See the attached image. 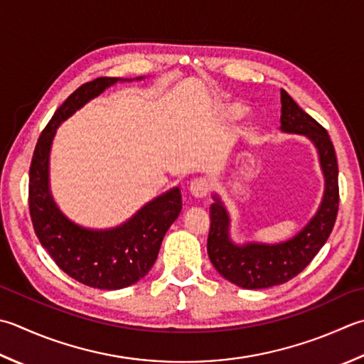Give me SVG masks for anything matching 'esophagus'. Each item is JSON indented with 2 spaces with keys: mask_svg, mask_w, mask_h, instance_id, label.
<instances>
[{
  "mask_svg": "<svg viewBox=\"0 0 364 364\" xmlns=\"http://www.w3.org/2000/svg\"><path fill=\"white\" fill-rule=\"evenodd\" d=\"M210 189H211V184L208 180H206V178H197V180L192 181L189 186L191 194L196 198H205L206 196H208Z\"/></svg>",
  "mask_w": 364,
  "mask_h": 364,
  "instance_id": "34e87169",
  "label": "esophagus"
}]
</instances>
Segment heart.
Segmentation results:
<instances>
[{
	"label": "heart",
	"mask_w": 364,
	"mask_h": 364,
	"mask_svg": "<svg viewBox=\"0 0 364 364\" xmlns=\"http://www.w3.org/2000/svg\"><path fill=\"white\" fill-rule=\"evenodd\" d=\"M249 113V107L240 101L227 102L223 105V118L227 123H237V121L243 119Z\"/></svg>",
	"instance_id": "obj_1"
}]
</instances>
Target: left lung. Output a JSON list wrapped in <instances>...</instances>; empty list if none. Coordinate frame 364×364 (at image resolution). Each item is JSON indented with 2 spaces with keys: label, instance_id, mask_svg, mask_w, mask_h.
Masks as SVG:
<instances>
[{
  "label": "left lung",
  "instance_id": "left-lung-1",
  "mask_svg": "<svg viewBox=\"0 0 364 364\" xmlns=\"http://www.w3.org/2000/svg\"><path fill=\"white\" fill-rule=\"evenodd\" d=\"M281 132L304 135L317 149L325 188L316 215L301 230L281 243L246 241L230 237V215L218 194L210 206L208 255L218 273L238 287L257 290L290 281L309 265L326 243L338 216V161L330 135L281 90Z\"/></svg>",
  "mask_w": 364,
  "mask_h": 364
}]
</instances>
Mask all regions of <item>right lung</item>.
<instances>
[{
    "label": "right lung",
    "instance_id": "right-lung-1",
    "mask_svg": "<svg viewBox=\"0 0 364 364\" xmlns=\"http://www.w3.org/2000/svg\"><path fill=\"white\" fill-rule=\"evenodd\" d=\"M145 77H99L77 88L55 112L36 144L30 167V215L34 232L64 273L85 286L118 290L140 281L158 259L164 235L181 211V191L172 188L110 229L70 220L50 189V151L60 124L118 82Z\"/></svg>",
    "mask_w": 364,
    "mask_h": 364
}]
</instances>
